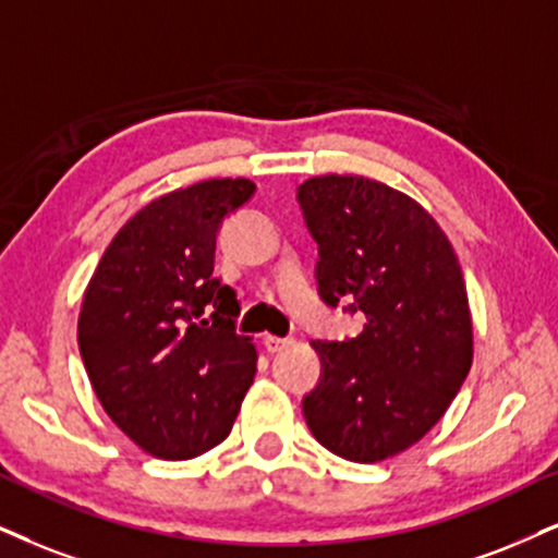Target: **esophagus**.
Here are the masks:
<instances>
[{
  "instance_id": "obj_1",
  "label": "esophagus",
  "mask_w": 558,
  "mask_h": 558,
  "mask_svg": "<svg viewBox=\"0 0 558 558\" xmlns=\"http://www.w3.org/2000/svg\"><path fill=\"white\" fill-rule=\"evenodd\" d=\"M264 347L268 349V352H281V349H287V347H292V339H281V336H271L268 333L266 339H264Z\"/></svg>"
}]
</instances>
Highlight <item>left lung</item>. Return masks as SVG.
<instances>
[{
	"label": "left lung",
	"instance_id": "obj_1",
	"mask_svg": "<svg viewBox=\"0 0 558 558\" xmlns=\"http://www.w3.org/2000/svg\"><path fill=\"white\" fill-rule=\"evenodd\" d=\"M318 243V294L364 315L354 339H315L320 377L302 398L313 437L333 456L377 463L418 442L471 369L473 328L456 251L401 191L360 175L298 189Z\"/></svg>",
	"mask_w": 558,
	"mask_h": 558
}]
</instances>
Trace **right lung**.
<instances>
[{
  "instance_id": "add662e5",
  "label": "right lung",
  "mask_w": 558,
  "mask_h": 558,
  "mask_svg": "<svg viewBox=\"0 0 558 558\" xmlns=\"http://www.w3.org/2000/svg\"><path fill=\"white\" fill-rule=\"evenodd\" d=\"M256 194L215 178L155 198L106 247L77 341L106 414L142 450L189 460L230 435L256 375L240 302L215 277L219 227Z\"/></svg>"
}]
</instances>
